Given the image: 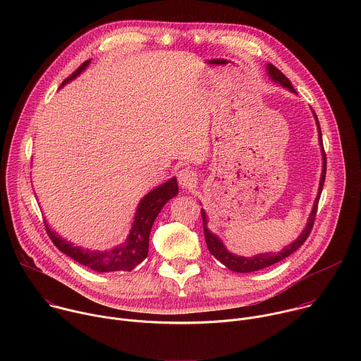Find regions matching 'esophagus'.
I'll list each match as a JSON object with an SVG mask.
<instances>
[{"instance_id":"obj_1","label":"esophagus","mask_w":361,"mask_h":361,"mask_svg":"<svg viewBox=\"0 0 361 361\" xmlns=\"http://www.w3.org/2000/svg\"><path fill=\"white\" fill-rule=\"evenodd\" d=\"M177 180L183 188H191L197 183V174L190 169H183L177 173Z\"/></svg>"}]
</instances>
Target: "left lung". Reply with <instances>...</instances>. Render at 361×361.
I'll use <instances>...</instances> for the list:
<instances>
[{
    "label": "left lung",
    "instance_id": "obj_1",
    "mask_svg": "<svg viewBox=\"0 0 361 361\" xmlns=\"http://www.w3.org/2000/svg\"><path fill=\"white\" fill-rule=\"evenodd\" d=\"M267 73L270 75V78L274 82H279L280 85L288 88L291 92H295V90L293 88L290 80L273 64L267 66ZM314 113V111H313ZM316 117V124H317V130H319V140H320V145H322V154H323V171H322V178H320V187H319V194L314 200V205H313V210L310 213V217H308L307 226L302 230V233L298 235V238L295 241H293L291 244L286 245L281 251H279L277 254L273 252H263V254H257L254 257H241V255H235L233 252H230L224 244L221 243V240L213 234L209 227H207V216H205V212L201 210V217H202V226H204V238L205 243H207V247L210 250V252L216 257V259L223 263L228 270L235 271V273H251V271H257V270H262L266 267H270L281 260H284L286 257H288L290 254H293L298 247H301L304 244V241L307 240V237L310 235L312 228L314 226V220H316V214H317V207H319V200L322 195V190H323V184L326 180V167H327V159H326V151L323 147V138H322V130H320V123L319 118L314 113Z\"/></svg>",
    "mask_w": 361,
    "mask_h": 361
}]
</instances>
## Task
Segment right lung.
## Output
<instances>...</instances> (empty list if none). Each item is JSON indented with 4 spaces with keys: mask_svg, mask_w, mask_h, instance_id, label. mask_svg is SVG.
I'll return each instance as SVG.
<instances>
[{
    "mask_svg": "<svg viewBox=\"0 0 361 361\" xmlns=\"http://www.w3.org/2000/svg\"><path fill=\"white\" fill-rule=\"evenodd\" d=\"M91 60L82 63L68 78L64 80L61 87L68 81L74 80L80 75ZM178 194L177 178L173 177L157 188L151 190L138 204L134 223L127 240L111 250L107 251H90L77 247L67 240L59 237L54 231H51L48 224H45V230L48 237L54 245L71 257L73 260L80 264L97 271V273H111V271H131L135 266H138L148 254V240L149 231L154 224V220L157 219L159 213L164 207V204Z\"/></svg>",
    "mask_w": 361,
    "mask_h": 361,
    "instance_id": "add662e5",
    "label": "right lung"
}]
</instances>
